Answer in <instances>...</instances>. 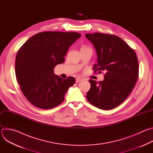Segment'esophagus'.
Listing matches in <instances>:
<instances>
[{
    "instance_id": "34e87169",
    "label": "esophagus",
    "mask_w": 153,
    "mask_h": 153,
    "mask_svg": "<svg viewBox=\"0 0 153 153\" xmlns=\"http://www.w3.org/2000/svg\"><path fill=\"white\" fill-rule=\"evenodd\" d=\"M82 80H83L82 79L77 77V78H76V82H81V81H82Z\"/></svg>"
}]
</instances>
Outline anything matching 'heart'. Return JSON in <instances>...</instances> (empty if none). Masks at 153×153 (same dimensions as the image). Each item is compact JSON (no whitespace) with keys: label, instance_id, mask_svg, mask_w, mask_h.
<instances>
[{"label":"heart","instance_id":"1","mask_svg":"<svg viewBox=\"0 0 153 153\" xmlns=\"http://www.w3.org/2000/svg\"><path fill=\"white\" fill-rule=\"evenodd\" d=\"M88 48V47H82V48Z\"/></svg>","mask_w":153,"mask_h":153}]
</instances>
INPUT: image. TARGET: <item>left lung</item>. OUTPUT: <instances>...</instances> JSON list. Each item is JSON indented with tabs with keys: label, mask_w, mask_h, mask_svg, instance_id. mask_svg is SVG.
<instances>
[{
	"label": "left lung",
	"mask_w": 153,
	"mask_h": 153,
	"mask_svg": "<svg viewBox=\"0 0 153 153\" xmlns=\"http://www.w3.org/2000/svg\"><path fill=\"white\" fill-rule=\"evenodd\" d=\"M96 50L94 73L105 71L103 81L90 79L86 99L103 110L120 105L133 91L139 77V62L134 50L119 37L100 33L86 34Z\"/></svg>",
	"instance_id": "left-lung-1"
}]
</instances>
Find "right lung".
Instances as JSON below:
<instances>
[{
    "instance_id": "obj_1",
    "label": "right lung",
    "mask_w": 153,
    "mask_h": 153,
    "mask_svg": "<svg viewBox=\"0 0 153 153\" xmlns=\"http://www.w3.org/2000/svg\"><path fill=\"white\" fill-rule=\"evenodd\" d=\"M80 36L76 32H41L19 48L15 61L16 79L32 105L48 110L63 102L65 94L76 79H63L56 76L53 70L57 64L65 62L69 47Z\"/></svg>"
}]
</instances>
